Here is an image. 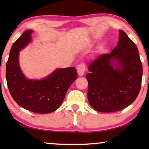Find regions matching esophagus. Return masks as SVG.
<instances>
[{
  "label": "esophagus",
  "instance_id": "1",
  "mask_svg": "<svg viewBox=\"0 0 149 149\" xmlns=\"http://www.w3.org/2000/svg\"><path fill=\"white\" fill-rule=\"evenodd\" d=\"M77 73L79 76H83L85 70V65L84 64H80L77 66Z\"/></svg>",
  "mask_w": 149,
  "mask_h": 149
}]
</instances>
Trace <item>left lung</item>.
<instances>
[{"label":"left lung","mask_w":149,"mask_h":149,"mask_svg":"<svg viewBox=\"0 0 149 149\" xmlns=\"http://www.w3.org/2000/svg\"><path fill=\"white\" fill-rule=\"evenodd\" d=\"M87 98L91 107L101 113L125 109L137 97L141 87L142 64L136 44L119 30L117 45L89 64Z\"/></svg>","instance_id":"8db88e82"}]
</instances>
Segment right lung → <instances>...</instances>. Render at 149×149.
Wrapping results in <instances>:
<instances>
[{
  "label": "right lung",
  "instance_id": "add662e5",
  "mask_svg": "<svg viewBox=\"0 0 149 149\" xmlns=\"http://www.w3.org/2000/svg\"><path fill=\"white\" fill-rule=\"evenodd\" d=\"M32 32L26 30L11 47L6 65L7 86L19 107L32 113H50L62 104L67 90L77 78V72L74 67H68L57 68L40 80L26 78L20 68L19 54L32 41Z\"/></svg>",
  "mask_w": 149,
  "mask_h": 149
}]
</instances>
